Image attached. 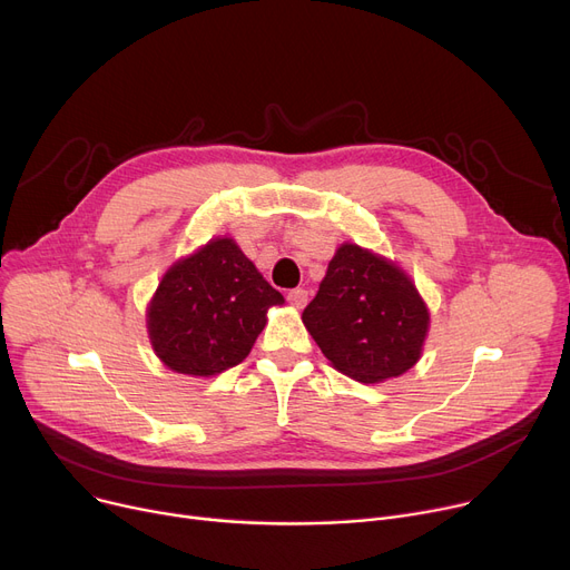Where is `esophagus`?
I'll use <instances>...</instances> for the list:
<instances>
[{
  "label": "esophagus",
  "mask_w": 570,
  "mask_h": 570,
  "mask_svg": "<svg viewBox=\"0 0 570 570\" xmlns=\"http://www.w3.org/2000/svg\"><path fill=\"white\" fill-rule=\"evenodd\" d=\"M307 297H309V293H307L305 288H293V291H288L286 301H288L295 309H303V307L307 305Z\"/></svg>",
  "instance_id": "esophagus-1"
}]
</instances>
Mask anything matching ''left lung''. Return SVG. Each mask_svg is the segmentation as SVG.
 <instances>
[{
	"instance_id": "8db88e82",
	"label": "left lung",
	"mask_w": 570,
	"mask_h": 570,
	"mask_svg": "<svg viewBox=\"0 0 570 570\" xmlns=\"http://www.w3.org/2000/svg\"><path fill=\"white\" fill-rule=\"evenodd\" d=\"M303 323L342 374L376 383L421 357L430 314L402 269L357 245H342Z\"/></svg>"
}]
</instances>
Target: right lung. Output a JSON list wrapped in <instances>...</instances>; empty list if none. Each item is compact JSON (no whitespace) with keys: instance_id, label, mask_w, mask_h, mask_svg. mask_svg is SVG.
I'll return each mask as SVG.
<instances>
[{"instance_id":"1","label":"right lung","mask_w":570,"mask_h":570,"mask_svg":"<svg viewBox=\"0 0 570 570\" xmlns=\"http://www.w3.org/2000/svg\"><path fill=\"white\" fill-rule=\"evenodd\" d=\"M275 305L284 295L230 237H217L164 275L147 307V331L164 365L213 376L245 361Z\"/></svg>"}]
</instances>
